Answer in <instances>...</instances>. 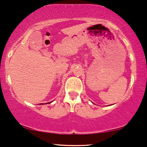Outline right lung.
<instances>
[{"label":"right lung","instance_id":"right-lung-1","mask_svg":"<svg viewBox=\"0 0 147 147\" xmlns=\"http://www.w3.org/2000/svg\"><path fill=\"white\" fill-rule=\"evenodd\" d=\"M50 103H51V102H48L47 104H50ZM45 104H47V103H45Z\"/></svg>","mask_w":147,"mask_h":147}]
</instances>
